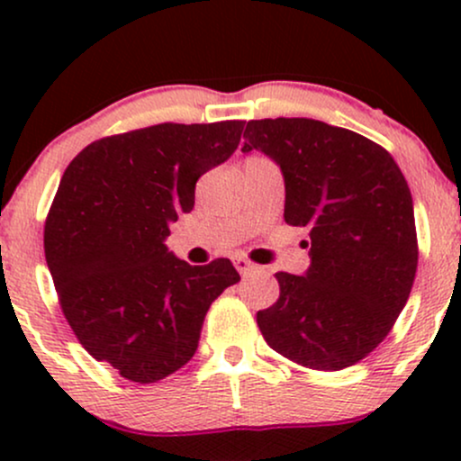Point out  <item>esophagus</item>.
<instances>
[{
  "mask_svg": "<svg viewBox=\"0 0 461 461\" xmlns=\"http://www.w3.org/2000/svg\"><path fill=\"white\" fill-rule=\"evenodd\" d=\"M234 267L238 268V273H240V275H251V273L260 271V267H258L256 262L247 260V258H242V256L234 258Z\"/></svg>",
  "mask_w": 461,
  "mask_h": 461,
  "instance_id": "1",
  "label": "esophagus"
}]
</instances>
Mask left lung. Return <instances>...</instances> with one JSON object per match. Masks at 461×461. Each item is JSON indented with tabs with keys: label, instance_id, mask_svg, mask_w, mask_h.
I'll return each mask as SVG.
<instances>
[{
	"label": "left lung",
	"instance_id": "1",
	"mask_svg": "<svg viewBox=\"0 0 461 461\" xmlns=\"http://www.w3.org/2000/svg\"><path fill=\"white\" fill-rule=\"evenodd\" d=\"M251 149L282 168L285 223L310 227L308 273H275L279 299L258 312L264 340L305 368L353 366L393 330L416 277L403 173L382 145L314 119L249 121Z\"/></svg>",
	"mask_w": 461,
	"mask_h": 461
}]
</instances>
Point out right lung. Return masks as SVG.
I'll return each mask as SVG.
<instances>
[{
  "instance_id": "add662e5",
  "label": "right lung",
  "mask_w": 461,
  "mask_h": 461,
  "mask_svg": "<svg viewBox=\"0 0 461 461\" xmlns=\"http://www.w3.org/2000/svg\"><path fill=\"white\" fill-rule=\"evenodd\" d=\"M245 121L160 123L105 136L67 167L45 221V260L79 345L121 377L153 384L194 356L205 312L240 275L168 253L194 184L240 142Z\"/></svg>"
}]
</instances>
